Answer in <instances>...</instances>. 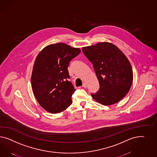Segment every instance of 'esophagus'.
Listing matches in <instances>:
<instances>
[{"instance_id":"1","label":"esophagus","mask_w":157,"mask_h":157,"mask_svg":"<svg viewBox=\"0 0 157 157\" xmlns=\"http://www.w3.org/2000/svg\"><path fill=\"white\" fill-rule=\"evenodd\" d=\"M82 86H83V87H85V88H86V87H87V84L84 83L83 84V85H82Z\"/></svg>"}]
</instances>
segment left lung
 <instances>
[{
    "label": "left lung",
    "mask_w": 157,
    "mask_h": 157,
    "mask_svg": "<svg viewBox=\"0 0 157 157\" xmlns=\"http://www.w3.org/2000/svg\"><path fill=\"white\" fill-rule=\"evenodd\" d=\"M82 51L93 64L100 86L91 97L105 106L119 102L129 91L133 80L132 66L126 55L114 44L105 42L83 47Z\"/></svg>",
    "instance_id": "8db88e82"
}]
</instances>
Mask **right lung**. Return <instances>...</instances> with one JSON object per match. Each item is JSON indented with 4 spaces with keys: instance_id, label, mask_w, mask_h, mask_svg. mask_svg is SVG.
Segmentation results:
<instances>
[{
    "instance_id": "obj_1",
    "label": "right lung",
    "mask_w": 157,
    "mask_h": 157,
    "mask_svg": "<svg viewBox=\"0 0 157 157\" xmlns=\"http://www.w3.org/2000/svg\"><path fill=\"white\" fill-rule=\"evenodd\" d=\"M81 52L63 43L49 44L37 55L31 75V87L37 101L47 111L56 114L72 103L75 91L69 81L67 67L71 60Z\"/></svg>"
}]
</instances>
